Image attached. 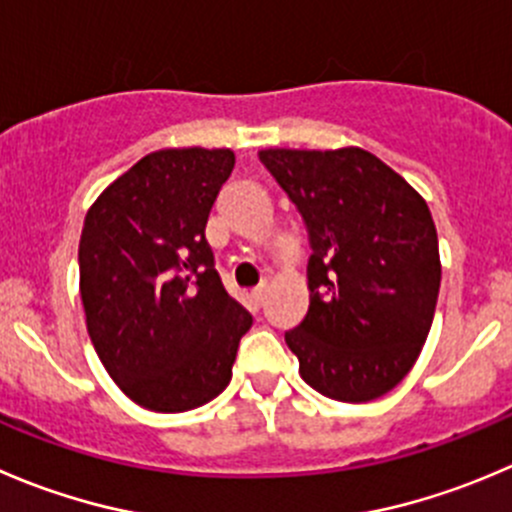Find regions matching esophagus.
<instances>
[{
	"label": "esophagus",
	"instance_id": "obj_1",
	"mask_svg": "<svg viewBox=\"0 0 512 512\" xmlns=\"http://www.w3.org/2000/svg\"><path fill=\"white\" fill-rule=\"evenodd\" d=\"M252 302H255L257 307L262 305V302H265V297H267V287L265 285H260V287H255V290H252Z\"/></svg>",
	"mask_w": 512,
	"mask_h": 512
}]
</instances>
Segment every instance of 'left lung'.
<instances>
[{"label": "left lung", "mask_w": 512, "mask_h": 512, "mask_svg": "<svg viewBox=\"0 0 512 512\" xmlns=\"http://www.w3.org/2000/svg\"><path fill=\"white\" fill-rule=\"evenodd\" d=\"M310 235V310L285 342L302 380L340 403H367L413 370L440 290L428 202L360 147L260 150Z\"/></svg>", "instance_id": "1"}]
</instances>
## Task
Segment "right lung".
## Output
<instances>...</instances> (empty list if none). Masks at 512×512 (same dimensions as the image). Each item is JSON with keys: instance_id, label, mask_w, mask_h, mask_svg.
Instances as JSON below:
<instances>
[{"instance_id": "obj_1", "label": "right lung", "mask_w": 512, "mask_h": 512, "mask_svg": "<svg viewBox=\"0 0 512 512\" xmlns=\"http://www.w3.org/2000/svg\"><path fill=\"white\" fill-rule=\"evenodd\" d=\"M232 167V150H157L117 177L84 217L79 295L89 340L119 390L155 413L217 398L252 325L222 287L205 240Z\"/></svg>"}]
</instances>
